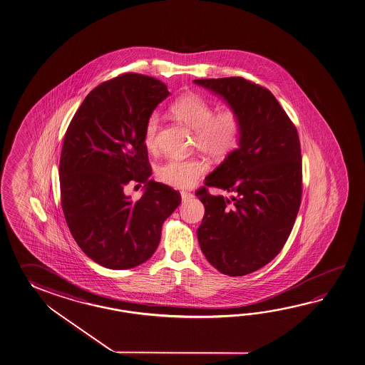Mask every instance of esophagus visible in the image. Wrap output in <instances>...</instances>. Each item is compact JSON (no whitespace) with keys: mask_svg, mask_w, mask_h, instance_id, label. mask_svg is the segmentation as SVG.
Listing matches in <instances>:
<instances>
[{"mask_svg":"<svg viewBox=\"0 0 365 365\" xmlns=\"http://www.w3.org/2000/svg\"><path fill=\"white\" fill-rule=\"evenodd\" d=\"M180 197H182V202H186V201L190 200V199H192L194 197V195L190 194V192H180Z\"/></svg>","mask_w":365,"mask_h":365,"instance_id":"1","label":"esophagus"}]
</instances>
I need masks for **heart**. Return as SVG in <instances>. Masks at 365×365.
<instances>
[{"label": "heart", "instance_id": "b5f03b06", "mask_svg": "<svg viewBox=\"0 0 365 365\" xmlns=\"http://www.w3.org/2000/svg\"><path fill=\"white\" fill-rule=\"evenodd\" d=\"M170 112L194 131L197 148L209 157L222 160L237 148L242 134V120L235 109L226 108L215 114L213 105L208 100L190 93L175 100ZM158 130L160 118L153 113L144 126V144L150 152L156 150ZM205 169V164L197 158L173 157L160 165L157 177L168 186L186 188L194 185Z\"/></svg>", "mask_w": 365, "mask_h": 365}]
</instances>
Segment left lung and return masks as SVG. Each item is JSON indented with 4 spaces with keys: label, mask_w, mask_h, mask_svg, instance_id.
Returning <instances> with one entry per match:
<instances>
[{
    "label": "left lung",
    "mask_w": 365,
    "mask_h": 365,
    "mask_svg": "<svg viewBox=\"0 0 365 365\" xmlns=\"http://www.w3.org/2000/svg\"><path fill=\"white\" fill-rule=\"evenodd\" d=\"M238 112V147L205 177V185L230 197L196 196L205 213L197 229L201 251L226 275L256 272L284 246L302 199V155L298 131L268 90L243 78L196 79Z\"/></svg>",
    "instance_id": "8db88e82"
}]
</instances>
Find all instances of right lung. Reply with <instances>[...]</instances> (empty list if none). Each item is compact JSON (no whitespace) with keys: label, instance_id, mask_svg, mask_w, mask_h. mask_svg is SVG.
I'll return each mask as SVG.
<instances>
[{"label":"right lung","instance_id":"right-lung-1","mask_svg":"<svg viewBox=\"0 0 365 365\" xmlns=\"http://www.w3.org/2000/svg\"><path fill=\"white\" fill-rule=\"evenodd\" d=\"M170 95L164 83L120 75L91 91L67 128L61 152L62 210L78 246L101 267L131 269L152 257L163 223L180 204L171 187L149 179L144 126ZM144 182L143 197L124 194Z\"/></svg>","mask_w":365,"mask_h":365}]
</instances>
